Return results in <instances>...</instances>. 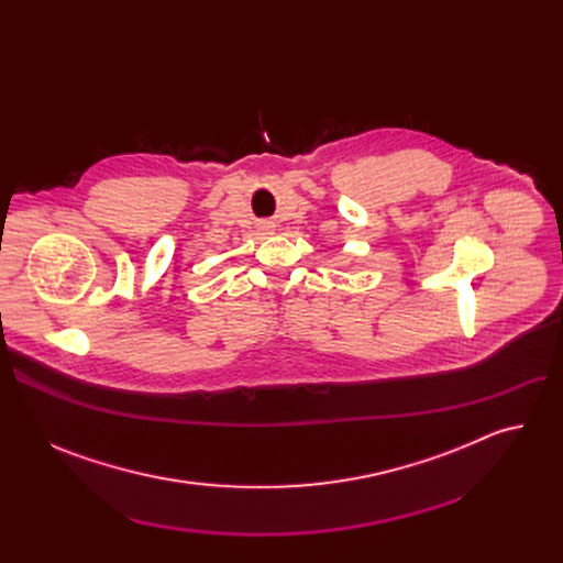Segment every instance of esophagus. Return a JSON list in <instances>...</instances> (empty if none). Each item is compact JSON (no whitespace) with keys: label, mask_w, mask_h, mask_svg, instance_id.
I'll return each mask as SVG.
<instances>
[{"label":"esophagus","mask_w":563,"mask_h":563,"mask_svg":"<svg viewBox=\"0 0 563 563\" xmlns=\"http://www.w3.org/2000/svg\"><path fill=\"white\" fill-rule=\"evenodd\" d=\"M265 229H272V224H269V222H267V224H265Z\"/></svg>","instance_id":"34e87169"}]
</instances>
